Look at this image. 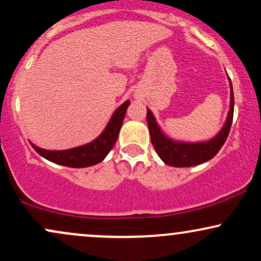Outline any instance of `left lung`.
<instances>
[{"instance_id":"left-lung-1","label":"left lung","mask_w":261,"mask_h":261,"mask_svg":"<svg viewBox=\"0 0 261 261\" xmlns=\"http://www.w3.org/2000/svg\"><path fill=\"white\" fill-rule=\"evenodd\" d=\"M230 86V104L227 120L222 130L214 139L203 142H180L167 137L158 126L153 114L147 108V124L151 134L152 145L161 160L172 167H194L207 162L214 158L220 151L228 137L230 126L233 121V110H234V97H233L232 83Z\"/></svg>"}]
</instances>
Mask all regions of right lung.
<instances>
[{
  "mask_svg": "<svg viewBox=\"0 0 261 261\" xmlns=\"http://www.w3.org/2000/svg\"><path fill=\"white\" fill-rule=\"evenodd\" d=\"M130 106V100L122 103L113 114L112 119L108 122L107 127L99 136L92 142L87 145L79 146V147L65 149V151H49L35 146L31 143L32 147L38 152L41 157L46 158L53 163L61 164L71 168H86V167L94 166L101 162L109 153L110 149L115 145L118 140L119 131H120L122 121H124L125 114L127 107Z\"/></svg>",
  "mask_w": 261,
  "mask_h": 261,
  "instance_id": "add662e5",
  "label": "right lung"
}]
</instances>
